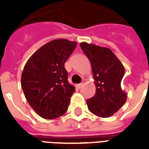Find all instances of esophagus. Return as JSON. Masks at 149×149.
I'll use <instances>...</instances> for the list:
<instances>
[{
	"mask_svg": "<svg viewBox=\"0 0 149 149\" xmlns=\"http://www.w3.org/2000/svg\"><path fill=\"white\" fill-rule=\"evenodd\" d=\"M83 85H84V83H81V84H77V85H76V86H77V88H81L82 87V86H83Z\"/></svg>",
	"mask_w": 149,
	"mask_h": 149,
	"instance_id": "obj_1",
	"label": "esophagus"
}]
</instances>
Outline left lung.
I'll return each mask as SVG.
<instances>
[{"label": "left lung", "instance_id": "8db88e82", "mask_svg": "<svg viewBox=\"0 0 149 149\" xmlns=\"http://www.w3.org/2000/svg\"><path fill=\"white\" fill-rule=\"evenodd\" d=\"M80 45L90 61L96 86L94 97L86 100L88 109L97 116L110 117L127 100V93L120 85L125 68L109 48L86 42Z\"/></svg>", "mask_w": 149, "mask_h": 149}]
</instances>
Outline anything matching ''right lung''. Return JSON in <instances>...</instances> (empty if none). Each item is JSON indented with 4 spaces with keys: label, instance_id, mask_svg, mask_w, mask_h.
Wrapping results in <instances>:
<instances>
[{
    "label": "right lung",
    "instance_id": "1",
    "mask_svg": "<svg viewBox=\"0 0 149 149\" xmlns=\"http://www.w3.org/2000/svg\"><path fill=\"white\" fill-rule=\"evenodd\" d=\"M77 42L53 40L37 49L28 60L21 74L24 97L37 114L47 120L68 110L75 87L68 83L65 63Z\"/></svg>",
    "mask_w": 149,
    "mask_h": 149
}]
</instances>
